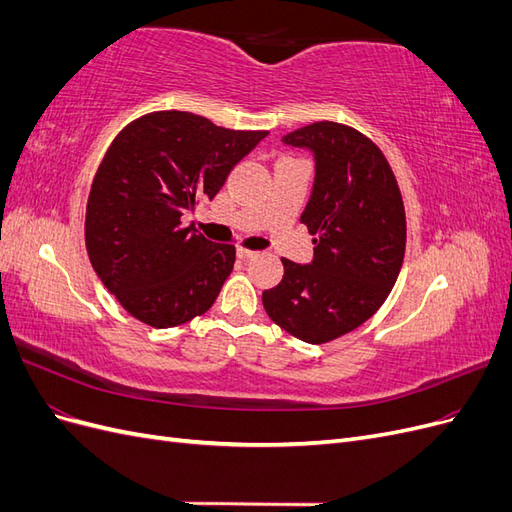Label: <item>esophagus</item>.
Segmentation results:
<instances>
[{
	"label": "esophagus",
	"instance_id": "obj_1",
	"mask_svg": "<svg viewBox=\"0 0 512 512\" xmlns=\"http://www.w3.org/2000/svg\"><path fill=\"white\" fill-rule=\"evenodd\" d=\"M239 258H254V256H258V252H254V250H247V247H239Z\"/></svg>",
	"mask_w": 512,
	"mask_h": 512
}]
</instances>
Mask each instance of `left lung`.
<instances>
[{"instance_id": "8db88e82", "label": "left lung", "mask_w": 512, "mask_h": 512, "mask_svg": "<svg viewBox=\"0 0 512 512\" xmlns=\"http://www.w3.org/2000/svg\"><path fill=\"white\" fill-rule=\"evenodd\" d=\"M316 158L301 222L314 235V262H284L282 282L262 292L269 318L307 344H327L374 316L406 254V209L380 147L346 123L316 121L284 136Z\"/></svg>"}]
</instances>
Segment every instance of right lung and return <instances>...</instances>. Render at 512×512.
<instances>
[{"mask_svg":"<svg viewBox=\"0 0 512 512\" xmlns=\"http://www.w3.org/2000/svg\"><path fill=\"white\" fill-rule=\"evenodd\" d=\"M267 134L228 130L188 111H153L115 136L89 190L85 245L128 314L170 329L218 299L235 245L209 241L181 215L218 194L232 166Z\"/></svg>","mask_w":512,"mask_h":512,"instance_id":"obj_1","label":"right lung"}]
</instances>
